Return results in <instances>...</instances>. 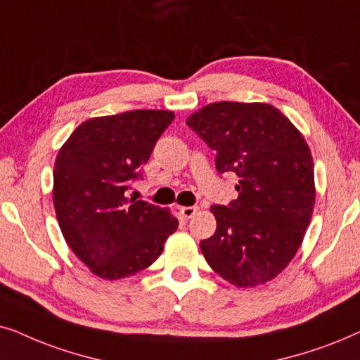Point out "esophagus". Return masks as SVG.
Masks as SVG:
<instances>
[{
    "instance_id": "1",
    "label": "esophagus",
    "mask_w": 360,
    "mask_h": 360,
    "mask_svg": "<svg viewBox=\"0 0 360 360\" xmlns=\"http://www.w3.org/2000/svg\"><path fill=\"white\" fill-rule=\"evenodd\" d=\"M195 212H198V207H194V205H188V207L181 209V214H183L184 219H191Z\"/></svg>"
}]
</instances>
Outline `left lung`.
I'll list each match as a JSON object with an SVG mask.
<instances>
[{
    "label": "left lung",
    "instance_id": "obj_1",
    "mask_svg": "<svg viewBox=\"0 0 360 360\" xmlns=\"http://www.w3.org/2000/svg\"><path fill=\"white\" fill-rule=\"evenodd\" d=\"M186 123L215 150L220 174L238 177V198L212 205V237L200 242L209 266L237 288L280 275L303 242L314 209V162L303 133L276 107L214 102Z\"/></svg>",
    "mask_w": 360,
    "mask_h": 360
}]
</instances>
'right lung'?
I'll list each match as a JSON object with an SVG mask.
<instances>
[{
    "mask_svg": "<svg viewBox=\"0 0 360 360\" xmlns=\"http://www.w3.org/2000/svg\"><path fill=\"white\" fill-rule=\"evenodd\" d=\"M172 120L169 110L85 120L57 153V222L67 245L95 276L113 281L145 270L179 225L169 209L127 198Z\"/></svg>",
    "mask_w": 360,
    "mask_h": 360,
    "instance_id": "1",
    "label": "right lung"
}]
</instances>
